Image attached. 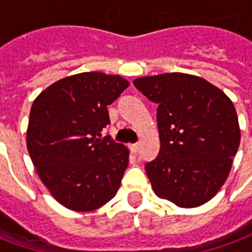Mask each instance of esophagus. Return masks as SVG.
Wrapping results in <instances>:
<instances>
[{"mask_svg": "<svg viewBox=\"0 0 252 252\" xmlns=\"http://www.w3.org/2000/svg\"><path fill=\"white\" fill-rule=\"evenodd\" d=\"M129 150H131L133 154H136L137 151H139V144H131V146H129Z\"/></svg>", "mask_w": 252, "mask_h": 252, "instance_id": "esophagus-1", "label": "esophagus"}]
</instances>
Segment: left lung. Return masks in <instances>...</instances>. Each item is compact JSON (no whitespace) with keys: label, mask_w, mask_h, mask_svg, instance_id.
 Wrapping results in <instances>:
<instances>
[{"label":"left lung","mask_w":252,"mask_h":252,"mask_svg":"<svg viewBox=\"0 0 252 252\" xmlns=\"http://www.w3.org/2000/svg\"><path fill=\"white\" fill-rule=\"evenodd\" d=\"M133 85L158 104L160 150L146 164L155 194L181 208L208 202L224 185L240 144L232 101L184 72L137 78Z\"/></svg>","instance_id":"obj_1"}]
</instances>
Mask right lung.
I'll use <instances>...</instances> for the list:
<instances>
[{
  "label": "right lung",
  "instance_id": "1",
  "mask_svg": "<svg viewBox=\"0 0 252 252\" xmlns=\"http://www.w3.org/2000/svg\"><path fill=\"white\" fill-rule=\"evenodd\" d=\"M129 82L120 75L81 72L59 79L32 104L27 148L41 182L71 211L89 212L120 188L129 151L109 136L108 105Z\"/></svg>",
  "mask_w": 252,
  "mask_h": 252
}]
</instances>
